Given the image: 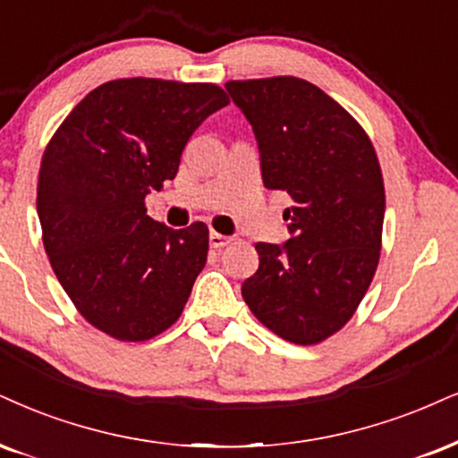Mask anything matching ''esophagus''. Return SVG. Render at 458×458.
<instances>
[{
    "label": "esophagus",
    "instance_id": "esophagus-1",
    "mask_svg": "<svg viewBox=\"0 0 458 458\" xmlns=\"http://www.w3.org/2000/svg\"><path fill=\"white\" fill-rule=\"evenodd\" d=\"M229 238H225V235H220V233H216V231H210V246L212 248H225L229 244Z\"/></svg>",
    "mask_w": 458,
    "mask_h": 458
}]
</instances>
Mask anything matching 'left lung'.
Listing matches in <instances>:
<instances>
[{"instance_id":"8db88e82","label":"left lung","mask_w":458,"mask_h":458,"mask_svg":"<svg viewBox=\"0 0 458 458\" xmlns=\"http://www.w3.org/2000/svg\"><path fill=\"white\" fill-rule=\"evenodd\" d=\"M257 135L265 189L286 191L293 238L255 244L259 269L242 297L282 340L314 346L357 312L374 280L385 180L369 135L325 91L295 76L229 81Z\"/></svg>"}]
</instances>
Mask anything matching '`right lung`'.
I'll list each match as a JSON object with an SVG mask.
<instances>
[{"instance_id":"right-lung-1","label":"right lung","mask_w":458,"mask_h":458,"mask_svg":"<svg viewBox=\"0 0 458 458\" xmlns=\"http://www.w3.org/2000/svg\"><path fill=\"white\" fill-rule=\"evenodd\" d=\"M227 104L212 82L118 78L93 89L44 148V250L82 318L118 342L176 323L206 265V225L169 229L144 199L176 178L191 135Z\"/></svg>"}]
</instances>
